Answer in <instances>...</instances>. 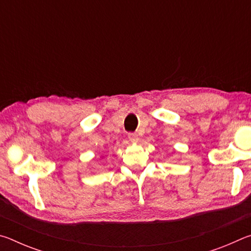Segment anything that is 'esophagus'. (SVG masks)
Masks as SVG:
<instances>
[{
	"mask_svg": "<svg viewBox=\"0 0 251 251\" xmlns=\"http://www.w3.org/2000/svg\"><path fill=\"white\" fill-rule=\"evenodd\" d=\"M128 139L131 143H138V141H139L138 135L135 134V133H129L128 134Z\"/></svg>",
	"mask_w": 251,
	"mask_h": 251,
	"instance_id": "esophagus-1",
	"label": "esophagus"
}]
</instances>
